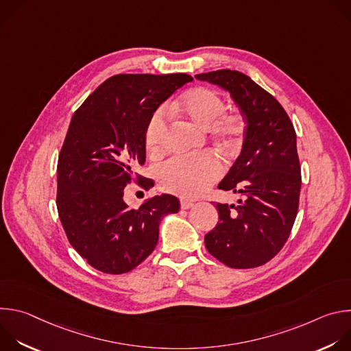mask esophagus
Instances as JSON below:
<instances>
[{
  "label": "esophagus",
  "instance_id": "1",
  "mask_svg": "<svg viewBox=\"0 0 351 351\" xmlns=\"http://www.w3.org/2000/svg\"><path fill=\"white\" fill-rule=\"evenodd\" d=\"M180 207L182 210H189L193 207V202H190V199H180Z\"/></svg>",
  "mask_w": 351,
  "mask_h": 351
}]
</instances>
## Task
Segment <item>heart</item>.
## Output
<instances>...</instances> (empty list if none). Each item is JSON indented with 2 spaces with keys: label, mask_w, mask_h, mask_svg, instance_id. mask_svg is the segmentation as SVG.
Wrapping results in <instances>:
<instances>
[{
  "label": "heart",
  "mask_w": 351,
  "mask_h": 351,
  "mask_svg": "<svg viewBox=\"0 0 351 351\" xmlns=\"http://www.w3.org/2000/svg\"><path fill=\"white\" fill-rule=\"evenodd\" d=\"M180 111L199 126H211L214 133L228 144L237 141L244 123L240 115L223 111L221 95L208 87H194L184 93L178 101ZM165 129V110H157L149 118L144 141L149 153L161 148ZM223 173V162L214 153L178 157L165 162L158 172V180L164 190L183 197H195L204 193Z\"/></svg>",
  "instance_id": "heart-1"
}]
</instances>
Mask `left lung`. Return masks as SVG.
I'll list each match as a JSON object with an SVG mask.
<instances>
[{"label":"left lung","instance_id":"1","mask_svg":"<svg viewBox=\"0 0 351 351\" xmlns=\"http://www.w3.org/2000/svg\"><path fill=\"white\" fill-rule=\"evenodd\" d=\"M195 79L229 91L247 122L241 153L218 184L240 199L215 204L219 222L206 234V247L230 268L264 265L285 245L298 210L302 169L293 123L278 99L241 72L219 69Z\"/></svg>","mask_w":351,"mask_h":351}]
</instances>
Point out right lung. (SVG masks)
Returning <instances> with one entry per match:
<instances>
[{"mask_svg":"<svg viewBox=\"0 0 351 351\" xmlns=\"http://www.w3.org/2000/svg\"><path fill=\"white\" fill-rule=\"evenodd\" d=\"M186 73L115 75L76 110L58 157L57 208L66 237L95 269L119 275L154 252L161 219L176 214L179 199L161 194L138 208L123 202L133 168L145 162L149 118ZM143 187L149 179L137 176Z\"/></svg>","mask_w":351,"mask_h":351,"instance_id":"1","label":"right lung"}]
</instances>
